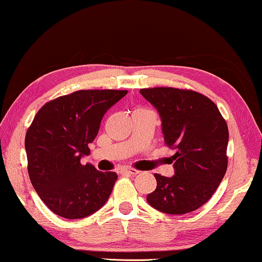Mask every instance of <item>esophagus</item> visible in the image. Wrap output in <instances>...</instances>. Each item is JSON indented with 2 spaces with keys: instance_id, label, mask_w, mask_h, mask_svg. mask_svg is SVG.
<instances>
[{
  "instance_id": "obj_1",
  "label": "esophagus",
  "mask_w": 262,
  "mask_h": 262,
  "mask_svg": "<svg viewBox=\"0 0 262 262\" xmlns=\"http://www.w3.org/2000/svg\"><path fill=\"white\" fill-rule=\"evenodd\" d=\"M122 172L127 173V174H130V176H135L139 173L138 169H135V168H123Z\"/></svg>"
}]
</instances>
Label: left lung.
I'll return each instance as SVG.
<instances>
[{"label": "left lung", "instance_id": "left-lung-1", "mask_svg": "<svg viewBox=\"0 0 262 262\" xmlns=\"http://www.w3.org/2000/svg\"><path fill=\"white\" fill-rule=\"evenodd\" d=\"M140 94L158 110L165 143L176 149L174 176L156 173L157 189L147 202L169 215L194 211L210 200L226 174V120L215 103L197 91L149 88Z\"/></svg>", "mask_w": 262, "mask_h": 262}]
</instances>
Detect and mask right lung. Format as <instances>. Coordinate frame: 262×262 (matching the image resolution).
<instances>
[{
	"instance_id": "add662e5",
	"label": "right lung",
	"mask_w": 262,
	"mask_h": 262,
	"mask_svg": "<svg viewBox=\"0 0 262 262\" xmlns=\"http://www.w3.org/2000/svg\"><path fill=\"white\" fill-rule=\"evenodd\" d=\"M127 90H79L42 105L25 139L32 185L51 211L79 220L101 209L117 174L97 171L80 159L89 156L106 110Z\"/></svg>"
}]
</instances>
